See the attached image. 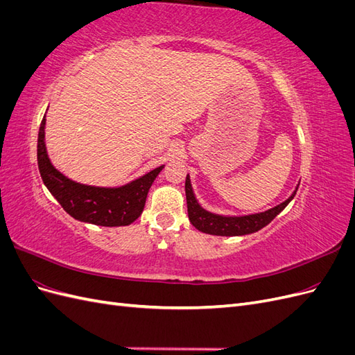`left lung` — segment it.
<instances>
[{"label": "left lung", "mask_w": 355, "mask_h": 355, "mask_svg": "<svg viewBox=\"0 0 355 355\" xmlns=\"http://www.w3.org/2000/svg\"><path fill=\"white\" fill-rule=\"evenodd\" d=\"M297 188L284 202L278 206L256 214H247V216H220L207 210H204L198 201L196 200L194 192H192L189 176L185 180V192H187V204H188V218L194 227L206 234L222 235V237H232V235H245L262 230L266 227L278 213H280L287 204L293 200Z\"/></svg>", "instance_id": "1"}]
</instances>
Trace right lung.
I'll return each instance as SVG.
<instances>
[{"label": "right lung", "mask_w": 355, "mask_h": 355, "mask_svg": "<svg viewBox=\"0 0 355 355\" xmlns=\"http://www.w3.org/2000/svg\"><path fill=\"white\" fill-rule=\"evenodd\" d=\"M44 127L46 115L40 125L37 145L40 175L63 210L69 213L73 219L101 225V227H124L141 216L148 191L164 166H159L145 176L120 188L83 185L63 176L50 163L44 142Z\"/></svg>", "instance_id": "1"}]
</instances>
